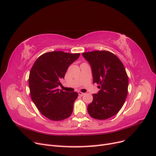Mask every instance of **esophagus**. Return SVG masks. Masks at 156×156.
<instances>
[{"instance_id": "34e87169", "label": "esophagus", "mask_w": 156, "mask_h": 156, "mask_svg": "<svg viewBox=\"0 0 156 156\" xmlns=\"http://www.w3.org/2000/svg\"><path fill=\"white\" fill-rule=\"evenodd\" d=\"M78 94H79V95L80 96H84V94H85L83 93V92H78Z\"/></svg>"}]
</instances>
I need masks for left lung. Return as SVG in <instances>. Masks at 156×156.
Returning <instances> with one entry per match:
<instances>
[{
    "instance_id": "8db88e82",
    "label": "left lung",
    "mask_w": 156,
    "mask_h": 156,
    "mask_svg": "<svg viewBox=\"0 0 156 156\" xmlns=\"http://www.w3.org/2000/svg\"><path fill=\"white\" fill-rule=\"evenodd\" d=\"M92 68L93 83L100 84V90L93 94V101L87 111L92 118L105 120L116 115L127 95L128 77L121 60L107 51L83 53Z\"/></svg>"
}]
</instances>
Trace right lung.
I'll return each mask as SVG.
<instances>
[{
  "label": "right lung",
  "mask_w": 156,
  "mask_h": 156,
  "mask_svg": "<svg viewBox=\"0 0 156 156\" xmlns=\"http://www.w3.org/2000/svg\"><path fill=\"white\" fill-rule=\"evenodd\" d=\"M79 55L60 51L48 52L40 56L32 66L29 78L32 100L49 120H62L72 115L78 93L60 90L58 87L69 66Z\"/></svg>",
  "instance_id": "add662e5"
}]
</instances>
